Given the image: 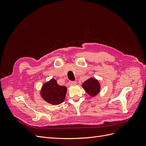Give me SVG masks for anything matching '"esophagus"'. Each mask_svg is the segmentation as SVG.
I'll return each mask as SVG.
<instances>
[{
	"mask_svg": "<svg viewBox=\"0 0 146 146\" xmlns=\"http://www.w3.org/2000/svg\"><path fill=\"white\" fill-rule=\"evenodd\" d=\"M69 85L70 86H74L76 85V82H74V81H69Z\"/></svg>",
	"mask_w": 146,
	"mask_h": 146,
	"instance_id": "1",
	"label": "esophagus"
}]
</instances>
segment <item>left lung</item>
Segmentation results:
<instances>
[{"instance_id":"1","label":"left lung","mask_w":146,"mask_h":146,"mask_svg":"<svg viewBox=\"0 0 146 146\" xmlns=\"http://www.w3.org/2000/svg\"><path fill=\"white\" fill-rule=\"evenodd\" d=\"M82 87L87 93L91 97H94L100 90V85L99 81L94 78L88 79L82 84Z\"/></svg>"}]
</instances>
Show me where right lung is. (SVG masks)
I'll return each instance as SVG.
<instances>
[{
	"instance_id": "add662e5",
	"label": "right lung",
	"mask_w": 146,
	"mask_h": 146,
	"mask_svg": "<svg viewBox=\"0 0 146 146\" xmlns=\"http://www.w3.org/2000/svg\"><path fill=\"white\" fill-rule=\"evenodd\" d=\"M67 88L58 85L56 80H50L44 83L41 90L42 98L47 103L52 105H59L64 100Z\"/></svg>"
}]
</instances>
